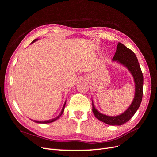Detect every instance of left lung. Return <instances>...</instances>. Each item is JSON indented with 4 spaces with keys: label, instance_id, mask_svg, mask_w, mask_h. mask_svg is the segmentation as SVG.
<instances>
[{
    "label": "left lung",
    "instance_id": "left-lung-1",
    "mask_svg": "<svg viewBox=\"0 0 157 157\" xmlns=\"http://www.w3.org/2000/svg\"><path fill=\"white\" fill-rule=\"evenodd\" d=\"M113 61H117L120 63L124 65L130 71L135 82V96L130 106L127 110L120 115L116 117L107 116L98 112L95 108L92 103V111L98 120L105 124L112 126H120L124 124L134 115V114L140 106L143 97L144 77L143 73L137 60L136 54L130 49L128 48L124 44L118 42L115 54L113 58Z\"/></svg>",
    "mask_w": 157,
    "mask_h": 157
}]
</instances>
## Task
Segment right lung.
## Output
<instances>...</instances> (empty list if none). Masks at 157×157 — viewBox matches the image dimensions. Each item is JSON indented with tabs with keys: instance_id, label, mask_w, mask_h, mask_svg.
<instances>
[{
	"instance_id": "add662e5",
	"label": "right lung",
	"mask_w": 157,
	"mask_h": 157,
	"mask_svg": "<svg viewBox=\"0 0 157 157\" xmlns=\"http://www.w3.org/2000/svg\"><path fill=\"white\" fill-rule=\"evenodd\" d=\"M36 40H37V39H35V40H33V41L32 42V43H33V42H35ZM65 104H66V101H65V103H64L63 107V108H62V110H61V113H60L58 117H56V118H53V119H50V120H49V121H33L35 122H37V123H41V124H47V123H50V122H52L55 121L56 120L58 119V118L60 117V116L63 114V111H64V109H65Z\"/></svg>"
}]
</instances>
